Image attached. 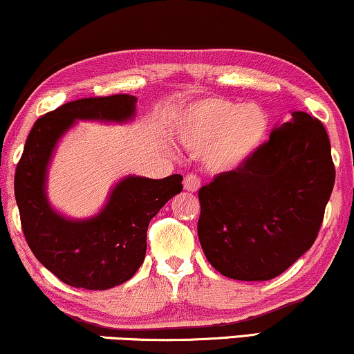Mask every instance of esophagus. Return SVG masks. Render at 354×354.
<instances>
[{
  "mask_svg": "<svg viewBox=\"0 0 354 354\" xmlns=\"http://www.w3.org/2000/svg\"><path fill=\"white\" fill-rule=\"evenodd\" d=\"M198 187H201V178L194 175V173L186 175V178H184V189L189 192H196L198 191Z\"/></svg>",
  "mask_w": 354,
  "mask_h": 354,
  "instance_id": "obj_1",
  "label": "esophagus"
}]
</instances>
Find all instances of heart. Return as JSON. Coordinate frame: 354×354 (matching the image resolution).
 <instances>
[{"instance_id": "b5f03b06", "label": "heart", "mask_w": 354, "mask_h": 354, "mask_svg": "<svg viewBox=\"0 0 354 354\" xmlns=\"http://www.w3.org/2000/svg\"><path fill=\"white\" fill-rule=\"evenodd\" d=\"M268 115L257 104L223 97L197 102L179 127L178 138L192 153H203L208 170L227 173L243 165L265 141Z\"/></svg>"}]
</instances>
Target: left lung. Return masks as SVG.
<instances>
[{
	"label": "left lung",
	"mask_w": 354,
	"mask_h": 354,
	"mask_svg": "<svg viewBox=\"0 0 354 354\" xmlns=\"http://www.w3.org/2000/svg\"><path fill=\"white\" fill-rule=\"evenodd\" d=\"M333 183L324 125L293 112L243 165L198 189L207 260L237 281L282 274L315 243Z\"/></svg>",
	"instance_id": "obj_1"
}]
</instances>
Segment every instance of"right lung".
<instances>
[{
    "label": "right lung",
    "mask_w": 354,
    "mask_h": 354,
    "mask_svg": "<svg viewBox=\"0 0 354 354\" xmlns=\"http://www.w3.org/2000/svg\"><path fill=\"white\" fill-rule=\"evenodd\" d=\"M136 97L113 94L83 97L44 113L35 122L14 176V194L24 236L44 268L77 288L106 290L127 282L142 265L147 227L160 208L183 191V176H129L117 184L97 216L68 221L49 207L44 178L53 149L77 118L128 120Z\"/></svg>",
    "instance_id": "obj_1"
}]
</instances>
